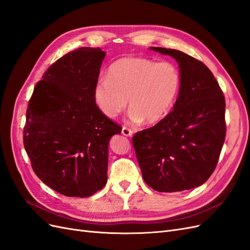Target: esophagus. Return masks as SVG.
I'll return each instance as SVG.
<instances>
[{
	"mask_svg": "<svg viewBox=\"0 0 250 250\" xmlns=\"http://www.w3.org/2000/svg\"><path fill=\"white\" fill-rule=\"evenodd\" d=\"M133 133V131L131 129H129V128L126 127V126H123L122 128V134L125 135V137H131Z\"/></svg>",
	"mask_w": 250,
	"mask_h": 250,
	"instance_id": "obj_1",
	"label": "esophagus"
}]
</instances>
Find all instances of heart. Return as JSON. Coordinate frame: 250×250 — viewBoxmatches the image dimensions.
Listing matches in <instances>:
<instances>
[{
	"label": "heart",
	"mask_w": 250,
	"mask_h": 250,
	"mask_svg": "<svg viewBox=\"0 0 250 250\" xmlns=\"http://www.w3.org/2000/svg\"><path fill=\"white\" fill-rule=\"evenodd\" d=\"M181 86L178 66L170 60L126 56L113 62L107 77L96 82L94 99L102 113L116 118L130 104V119L148 124L162 121L173 108Z\"/></svg>",
	"instance_id": "b5f03b06"
}]
</instances>
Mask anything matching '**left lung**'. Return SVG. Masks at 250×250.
I'll return each mask as SVG.
<instances>
[{"label": "left lung", "instance_id": "8db88e82", "mask_svg": "<svg viewBox=\"0 0 250 250\" xmlns=\"http://www.w3.org/2000/svg\"><path fill=\"white\" fill-rule=\"evenodd\" d=\"M176 59L181 86L174 109L133 135L145 183L157 192L191 190L210 177L226 134L225 98L208 67L184 52L151 48Z\"/></svg>", "mask_w": 250, "mask_h": 250}]
</instances>
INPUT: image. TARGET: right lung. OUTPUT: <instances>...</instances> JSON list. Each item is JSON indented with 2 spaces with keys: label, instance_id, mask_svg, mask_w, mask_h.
Wrapping results in <instances>:
<instances>
[{
  "label": "right lung",
  "instance_id": "1",
  "mask_svg": "<svg viewBox=\"0 0 250 250\" xmlns=\"http://www.w3.org/2000/svg\"><path fill=\"white\" fill-rule=\"evenodd\" d=\"M104 56L99 48L69 52L43 73L28 103L22 138L31 167L67 197H87L106 185L108 142L122 131L94 99Z\"/></svg>",
  "mask_w": 250,
  "mask_h": 250
}]
</instances>
